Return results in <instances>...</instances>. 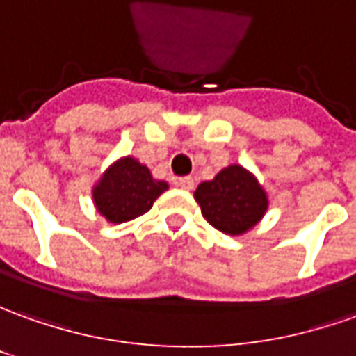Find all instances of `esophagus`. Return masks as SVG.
<instances>
[{
	"label": "esophagus",
	"instance_id": "obj_1",
	"mask_svg": "<svg viewBox=\"0 0 356 356\" xmlns=\"http://www.w3.org/2000/svg\"><path fill=\"white\" fill-rule=\"evenodd\" d=\"M176 184H178L180 188H184V190H193L192 176H184V178H178V180H176Z\"/></svg>",
	"mask_w": 356,
	"mask_h": 356
}]
</instances>
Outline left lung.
<instances>
[{"mask_svg":"<svg viewBox=\"0 0 356 356\" xmlns=\"http://www.w3.org/2000/svg\"><path fill=\"white\" fill-rule=\"evenodd\" d=\"M193 195L207 222L232 236L252 229L267 209L266 192L238 164L220 170L215 180L200 184Z\"/></svg>","mask_w":356,"mask_h":356,"instance_id":"8db88e82","label":"left lung"}]
</instances>
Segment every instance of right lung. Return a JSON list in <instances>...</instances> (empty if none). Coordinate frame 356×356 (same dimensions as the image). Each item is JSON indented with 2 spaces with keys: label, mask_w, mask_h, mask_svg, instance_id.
Returning <instances> with one entry per match:
<instances>
[{
  "label": "right lung",
  "mask_w": 356,
  "mask_h": 356,
  "mask_svg": "<svg viewBox=\"0 0 356 356\" xmlns=\"http://www.w3.org/2000/svg\"><path fill=\"white\" fill-rule=\"evenodd\" d=\"M166 188L168 184L154 180L147 166L126 156L108 168L92 195L97 209L110 222H126L151 209Z\"/></svg>",
  "instance_id": "add662e5"
}]
</instances>
